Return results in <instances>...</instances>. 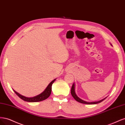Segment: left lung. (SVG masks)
<instances>
[{"instance_id": "obj_1", "label": "left lung", "mask_w": 125, "mask_h": 125, "mask_svg": "<svg viewBox=\"0 0 125 125\" xmlns=\"http://www.w3.org/2000/svg\"><path fill=\"white\" fill-rule=\"evenodd\" d=\"M71 94L72 96H73V97L74 98V99L76 100L77 102H80V103H83V104H97V103H101V102H102L103 101H104L106 98H105V99L102 100L101 101H97V102H85L83 100H81V99H80V98L78 97L77 96V95H76V94H75V91H74V84H73V86H72L71 87Z\"/></svg>"}]
</instances>
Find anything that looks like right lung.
<instances>
[{
	"mask_svg": "<svg viewBox=\"0 0 125 125\" xmlns=\"http://www.w3.org/2000/svg\"><path fill=\"white\" fill-rule=\"evenodd\" d=\"M55 80H56V79H54V80H52L50 83L48 84V85L47 86V88L44 90V91L43 92L40 94L39 95H37L36 96L33 97H25L23 95H21V94H20L19 93H18L14 90H13V91L15 92V93H16L17 95L20 98V99L23 100L24 101L29 102H36L42 101L43 100H46L49 96H50L51 94V92H52V84L53 83L54 81H55Z\"/></svg>",
	"mask_w": 125,
	"mask_h": 125,
	"instance_id": "1",
	"label": "right lung"
}]
</instances>
